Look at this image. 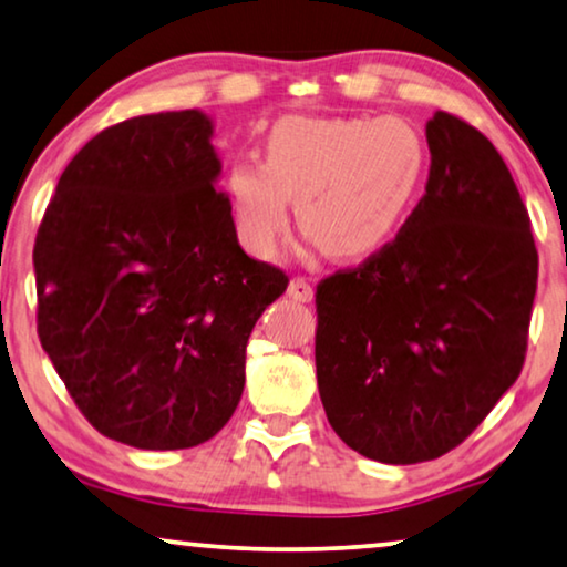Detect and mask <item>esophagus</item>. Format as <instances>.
<instances>
[{"instance_id":"1","label":"esophagus","mask_w":567,"mask_h":567,"mask_svg":"<svg viewBox=\"0 0 567 567\" xmlns=\"http://www.w3.org/2000/svg\"><path fill=\"white\" fill-rule=\"evenodd\" d=\"M287 295L298 302H310L313 300L316 290H313V285L306 280V277H292L290 285H287Z\"/></svg>"}]
</instances>
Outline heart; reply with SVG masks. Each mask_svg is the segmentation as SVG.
<instances>
[{
	"label": "heart",
	"instance_id": "1",
	"mask_svg": "<svg viewBox=\"0 0 567 567\" xmlns=\"http://www.w3.org/2000/svg\"><path fill=\"white\" fill-rule=\"evenodd\" d=\"M267 162L244 156L228 197L246 249L275 257L295 223L326 257L367 259L393 241L429 174V143L403 117H282L267 133Z\"/></svg>",
	"mask_w": 567,
	"mask_h": 567
}]
</instances>
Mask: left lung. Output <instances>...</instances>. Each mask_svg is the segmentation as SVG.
<instances>
[{
	"mask_svg": "<svg viewBox=\"0 0 567 567\" xmlns=\"http://www.w3.org/2000/svg\"><path fill=\"white\" fill-rule=\"evenodd\" d=\"M426 195L393 244L316 287L318 393L364 457H442L519 378L537 249L512 172L450 113L426 123Z\"/></svg>",
	"mask_w": 567,
	"mask_h": 567,
	"instance_id": "left-lung-1",
	"label": "left lung"
}]
</instances>
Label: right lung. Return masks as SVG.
<instances>
[{
    "label": "right lung",
    "instance_id": "add662e5",
    "mask_svg": "<svg viewBox=\"0 0 567 567\" xmlns=\"http://www.w3.org/2000/svg\"><path fill=\"white\" fill-rule=\"evenodd\" d=\"M213 133L203 110L97 133L35 238L45 354L86 421L138 450H187L228 424L254 326L287 287L238 244Z\"/></svg>",
    "mask_w": 567,
    "mask_h": 567
}]
</instances>
